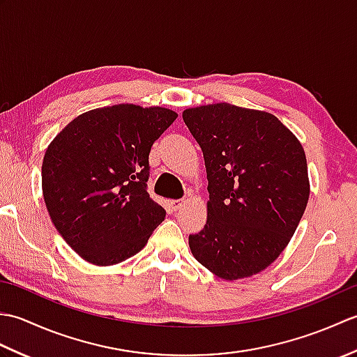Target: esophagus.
Segmentation results:
<instances>
[{
  "instance_id": "1",
  "label": "esophagus",
  "mask_w": 357,
  "mask_h": 357,
  "mask_svg": "<svg viewBox=\"0 0 357 357\" xmlns=\"http://www.w3.org/2000/svg\"><path fill=\"white\" fill-rule=\"evenodd\" d=\"M170 206L173 210H179L181 207L184 206V201H179V199H172L170 201Z\"/></svg>"
}]
</instances>
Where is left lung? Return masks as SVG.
Here are the masks:
<instances>
[{"mask_svg": "<svg viewBox=\"0 0 357 357\" xmlns=\"http://www.w3.org/2000/svg\"><path fill=\"white\" fill-rule=\"evenodd\" d=\"M202 150L207 222L188 236L195 259L224 280L250 278L290 242L310 198L301 141L268 112L229 102L183 112Z\"/></svg>", "mask_w": 357, "mask_h": 357, "instance_id": "8db88e82", "label": "left lung"}]
</instances>
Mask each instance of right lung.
I'll return each mask as SVG.
<instances>
[{
	"label": "right lung",
	"instance_id": "obj_1",
	"mask_svg": "<svg viewBox=\"0 0 357 357\" xmlns=\"http://www.w3.org/2000/svg\"><path fill=\"white\" fill-rule=\"evenodd\" d=\"M176 118L159 105H107L72 119L45 149V207L84 261L98 267L123 262L164 221L165 210L147 193L149 153Z\"/></svg>",
	"mask_w": 357,
	"mask_h": 357
}]
</instances>
